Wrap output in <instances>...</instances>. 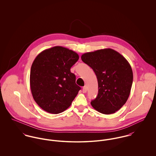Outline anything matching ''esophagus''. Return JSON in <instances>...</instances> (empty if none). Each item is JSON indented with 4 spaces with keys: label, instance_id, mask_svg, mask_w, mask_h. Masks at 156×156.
I'll use <instances>...</instances> for the list:
<instances>
[{
    "label": "esophagus",
    "instance_id": "obj_1",
    "mask_svg": "<svg viewBox=\"0 0 156 156\" xmlns=\"http://www.w3.org/2000/svg\"><path fill=\"white\" fill-rule=\"evenodd\" d=\"M87 91V86H84L83 88V89H82V92L83 93H86Z\"/></svg>",
    "mask_w": 156,
    "mask_h": 156
}]
</instances>
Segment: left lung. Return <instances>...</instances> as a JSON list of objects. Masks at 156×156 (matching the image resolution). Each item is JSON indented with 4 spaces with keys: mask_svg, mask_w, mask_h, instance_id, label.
<instances>
[{
    "mask_svg": "<svg viewBox=\"0 0 156 156\" xmlns=\"http://www.w3.org/2000/svg\"><path fill=\"white\" fill-rule=\"evenodd\" d=\"M81 59L96 74L98 93L92 106L109 115L119 110L126 103L133 83V71L127 59L118 51L104 48L83 54Z\"/></svg>",
    "mask_w": 156,
    "mask_h": 156,
    "instance_id": "8db88e82",
    "label": "left lung"
}]
</instances>
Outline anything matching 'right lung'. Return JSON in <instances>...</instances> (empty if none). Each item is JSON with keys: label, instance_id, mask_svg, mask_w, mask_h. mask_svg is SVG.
Here are the masks:
<instances>
[{"label": "right lung", "instance_id": "add662e5", "mask_svg": "<svg viewBox=\"0 0 156 156\" xmlns=\"http://www.w3.org/2000/svg\"><path fill=\"white\" fill-rule=\"evenodd\" d=\"M74 51L61 46L44 50L35 58L30 69L33 98L45 111L58 114L71 105L81 88L70 68L79 59Z\"/></svg>", "mask_w": 156, "mask_h": 156}]
</instances>
